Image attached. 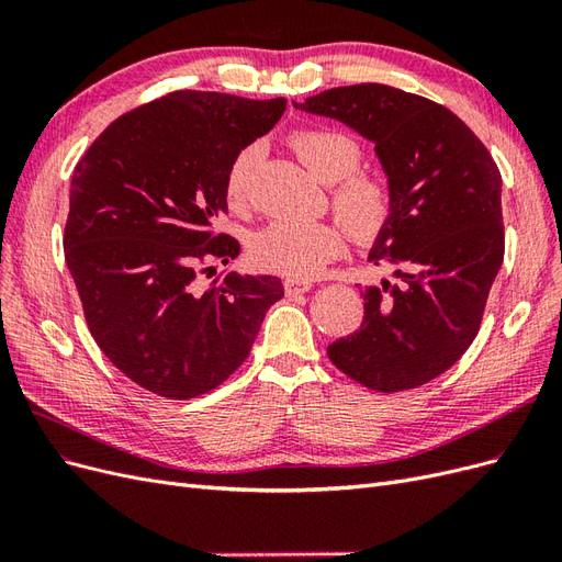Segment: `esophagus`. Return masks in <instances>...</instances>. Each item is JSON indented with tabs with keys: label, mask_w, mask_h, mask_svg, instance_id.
I'll return each mask as SVG.
<instances>
[{
	"label": "esophagus",
	"mask_w": 562,
	"mask_h": 562,
	"mask_svg": "<svg viewBox=\"0 0 562 562\" xmlns=\"http://www.w3.org/2000/svg\"><path fill=\"white\" fill-rule=\"evenodd\" d=\"M283 288H285V295H300V293H307V291H312V283L310 281H297V279H288L285 283H283Z\"/></svg>",
	"instance_id": "esophagus-1"
}]
</instances>
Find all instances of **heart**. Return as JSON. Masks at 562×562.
I'll list each match as a JSON object with an SVG mask.
<instances>
[{
	"mask_svg": "<svg viewBox=\"0 0 562 562\" xmlns=\"http://www.w3.org/2000/svg\"><path fill=\"white\" fill-rule=\"evenodd\" d=\"M291 147L307 171L330 184V203L353 239L370 241L389 225L394 215L391 184L370 171H359L363 147L351 135L328 128L307 126L291 135ZM258 161V149L246 147L234 157L225 194L232 209H244L250 180ZM345 248V234L326 220H277L250 241V258L260 269L274 274L307 281L335 260Z\"/></svg>",
	"mask_w": 562,
	"mask_h": 562,
	"instance_id": "obj_1",
	"label": "heart"
}]
</instances>
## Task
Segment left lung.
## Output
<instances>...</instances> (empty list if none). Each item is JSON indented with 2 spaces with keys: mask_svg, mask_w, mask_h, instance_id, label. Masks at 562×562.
Returning <instances> with one entry per match:
<instances>
[{
  "mask_svg": "<svg viewBox=\"0 0 562 562\" xmlns=\"http://www.w3.org/2000/svg\"><path fill=\"white\" fill-rule=\"evenodd\" d=\"M293 105L375 143L394 192L370 262L391 265L401 281L366 288L361 328L328 345V359L382 394L427 384L481 330L504 260L499 168L448 108L386 83L337 87Z\"/></svg>",
  "mask_w": 562,
  "mask_h": 562,
  "instance_id": "left-lung-1",
  "label": "left lung"
}]
</instances>
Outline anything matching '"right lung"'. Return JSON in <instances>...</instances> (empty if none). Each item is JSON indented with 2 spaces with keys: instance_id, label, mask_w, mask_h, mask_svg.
<instances>
[{
  "instance_id": "obj_1",
  "label": "right lung",
  "mask_w": 562,
  "mask_h": 562,
  "mask_svg": "<svg viewBox=\"0 0 562 562\" xmlns=\"http://www.w3.org/2000/svg\"><path fill=\"white\" fill-rule=\"evenodd\" d=\"M283 110L285 98L176 91L114 119L75 166L63 248L83 318L110 363L151 394L187 401L223 384L283 297L277 277L196 281L239 255L234 236L213 232L227 171Z\"/></svg>"
}]
</instances>
